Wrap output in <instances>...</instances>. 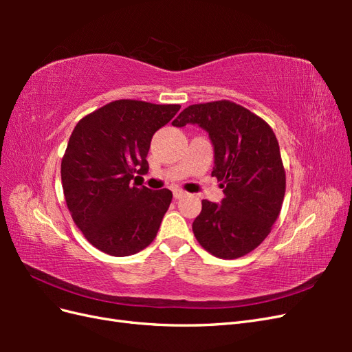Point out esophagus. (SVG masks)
I'll list each match as a JSON object with an SVG mask.
<instances>
[{"instance_id": "1", "label": "esophagus", "mask_w": 352, "mask_h": 352, "mask_svg": "<svg viewBox=\"0 0 352 352\" xmlns=\"http://www.w3.org/2000/svg\"><path fill=\"white\" fill-rule=\"evenodd\" d=\"M185 195H186V192H184V190H180V189H175V190H173V197H175L176 199L182 198V197H185Z\"/></svg>"}]
</instances>
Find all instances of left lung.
I'll use <instances>...</instances> for the list:
<instances>
[{
	"instance_id": "left-lung-1",
	"label": "left lung",
	"mask_w": 352,
	"mask_h": 352,
	"mask_svg": "<svg viewBox=\"0 0 352 352\" xmlns=\"http://www.w3.org/2000/svg\"><path fill=\"white\" fill-rule=\"evenodd\" d=\"M197 123L214 145V168L225 198L221 206L202 199L192 223L197 241L223 260L247 255L267 238L278 220L286 175L279 142L269 123L229 100L194 104L173 120Z\"/></svg>"
}]
</instances>
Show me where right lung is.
Returning <instances> with one entry per match:
<instances>
[{
    "label": "right lung",
    "instance_id": "add662e5",
    "mask_svg": "<svg viewBox=\"0 0 352 352\" xmlns=\"http://www.w3.org/2000/svg\"><path fill=\"white\" fill-rule=\"evenodd\" d=\"M179 104L116 100L78 122L61 160L63 192L83 236L100 251L126 257L155 236L173 194L133 186L148 172L153 135Z\"/></svg>",
    "mask_w": 352,
    "mask_h": 352
}]
</instances>
